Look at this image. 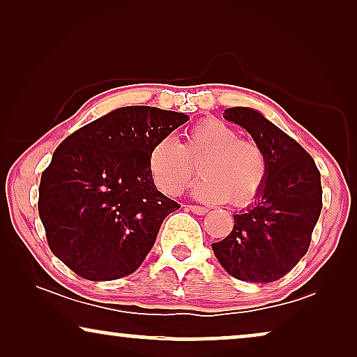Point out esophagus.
Here are the masks:
<instances>
[{
    "label": "esophagus",
    "instance_id": "34e87169",
    "mask_svg": "<svg viewBox=\"0 0 357 357\" xmlns=\"http://www.w3.org/2000/svg\"><path fill=\"white\" fill-rule=\"evenodd\" d=\"M188 209L195 214H206L208 213V208L204 206H197V204H192V206H188Z\"/></svg>",
    "mask_w": 357,
    "mask_h": 357
}]
</instances>
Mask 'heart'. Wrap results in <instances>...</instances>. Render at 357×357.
Here are the masks:
<instances>
[{"mask_svg": "<svg viewBox=\"0 0 357 357\" xmlns=\"http://www.w3.org/2000/svg\"><path fill=\"white\" fill-rule=\"evenodd\" d=\"M199 162L204 178L193 193L202 202L229 199L234 206H245L266 182L268 160L261 146L238 138L237 130L219 119L195 123L182 144L174 138L159 139L149 151L148 169L160 192L178 197L192 185Z\"/></svg>", "mask_w": 357, "mask_h": 357, "instance_id": "1", "label": "heart"}]
</instances>
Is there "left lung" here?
I'll return each mask as SVG.
<instances>
[{
    "instance_id": "1",
    "label": "left lung",
    "mask_w": 357,
    "mask_h": 357,
    "mask_svg": "<svg viewBox=\"0 0 357 357\" xmlns=\"http://www.w3.org/2000/svg\"><path fill=\"white\" fill-rule=\"evenodd\" d=\"M224 119L245 128L261 146L268 175L255 204L234 214V229L213 243V252L237 280L278 281L309 250L321 211L320 172L312 155L260 112L232 107Z\"/></svg>"
}]
</instances>
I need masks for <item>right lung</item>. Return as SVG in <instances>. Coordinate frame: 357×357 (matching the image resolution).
I'll return each mask as SVG.
<instances>
[{
  "label": "right lung",
  "mask_w": 357,
  "mask_h": 357,
  "mask_svg": "<svg viewBox=\"0 0 357 357\" xmlns=\"http://www.w3.org/2000/svg\"><path fill=\"white\" fill-rule=\"evenodd\" d=\"M188 121L158 107H121L68 136L38 187L53 255L77 276L112 281L138 270L180 204L155 188L149 151Z\"/></svg>",
  "instance_id": "obj_1"
}]
</instances>
